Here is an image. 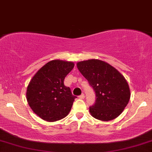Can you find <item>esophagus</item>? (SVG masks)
<instances>
[{"label":"esophagus","mask_w":152,"mask_h":152,"mask_svg":"<svg viewBox=\"0 0 152 152\" xmlns=\"http://www.w3.org/2000/svg\"><path fill=\"white\" fill-rule=\"evenodd\" d=\"M79 98L81 99H83L84 98H85V94H82L80 96H79Z\"/></svg>","instance_id":"34e87169"}]
</instances>
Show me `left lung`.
<instances>
[{
    "label": "left lung",
    "mask_w": 152,
    "mask_h": 152,
    "mask_svg": "<svg viewBox=\"0 0 152 152\" xmlns=\"http://www.w3.org/2000/svg\"><path fill=\"white\" fill-rule=\"evenodd\" d=\"M77 67L96 93V102L89 107L91 115L102 121H109L121 115L128 105L130 90L124 76L103 61H80Z\"/></svg>",
    "instance_id": "obj_1"
}]
</instances>
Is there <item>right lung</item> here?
Masks as SVG:
<instances>
[{
	"label": "right lung",
	"instance_id": "obj_1",
	"mask_svg": "<svg viewBox=\"0 0 152 152\" xmlns=\"http://www.w3.org/2000/svg\"><path fill=\"white\" fill-rule=\"evenodd\" d=\"M74 63L53 60L37 71L29 82L26 97L31 110L48 122H55L70 113L75 96L64 85V79Z\"/></svg>",
	"mask_w": 152,
	"mask_h": 152
}]
</instances>
